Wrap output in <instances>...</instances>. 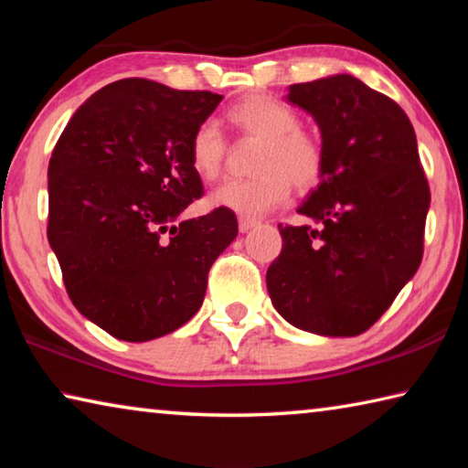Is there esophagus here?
Segmentation results:
<instances>
[{"instance_id": "obj_1", "label": "esophagus", "mask_w": 468, "mask_h": 468, "mask_svg": "<svg viewBox=\"0 0 468 468\" xmlns=\"http://www.w3.org/2000/svg\"><path fill=\"white\" fill-rule=\"evenodd\" d=\"M256 225H258L256 218H248V217H241V218H239V231H241V233L251 231V229L256 227Z\"/></svg>"}]
</instances>
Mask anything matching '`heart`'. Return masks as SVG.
<instances>
[{
    "label": "heart",
    "instance_id": "obj_1",
    "mask_svg": "<svg viewBox=\"0 0 468 468\" xmlns=\"http://www.w3.org/2000/svg\"><path fill=\"white\" fill-rule=\"evenodd\" d=\"M227 122L248 136L264 140L251 179H229L212 189L208 206L225 208L241 217H260L287 202L291 186L307 192L324 176L322 142L312 132L299 128V117L287 102L271 94H250L227 111ZM227 140L215 123L197 125L189 140V163L196 176L215 181L223 171Z\"/></svg>",
    "mask_w": 468,
    "mask_h": 468
}]
</instances>
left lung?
<instances>
[{
  "instance_id": "left-lung-1",
  "label": "left lung",
  "mask_w": 468,
  "mask_h": 468,
  "mask_svg": "<svg viewBox=\"0 0 468 468\" xmlns=\"http://www.w3.org/2000/svg\"><path fill=\"white\" fill-rule=\"evenodd\" d=\"M287 101L318 125L324 176L282 227L266 272L274 310L299 330L357 336L379 320L423 258L430 186L415 130L392 99L335 74L291 84Z\"/></svg>"
}]
</instances>
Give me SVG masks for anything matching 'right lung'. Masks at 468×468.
<instances>
[{
	"label": "right lung",
	"mask_w": 468,
	"mask_h": 468,
	"mask_svg": "<svg viewBox=\"0 0 468 468\" xmlns=\"http://www.w3.org/2000/svg\"><path fill=\"white\" fill-rule=\"evenodd\" d=\"M220 101L125 78L78 107L53 148L47 239L76 310L111 336L146 343L184 326L237 237L231 210L181 220L204 194L189 140Z\"/></svg>",
	"instance_id": "right-lung-1"
}]
</instances>
